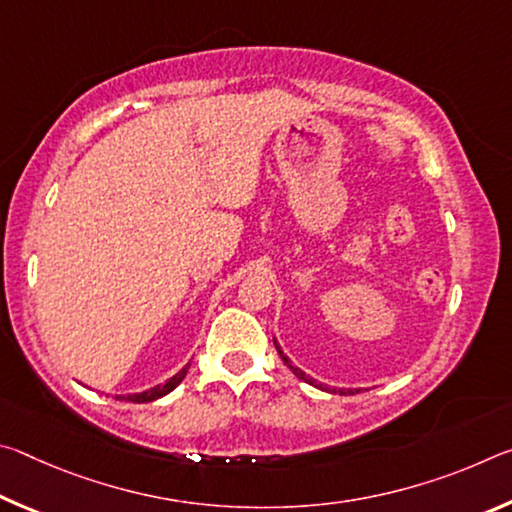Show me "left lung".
Returning a JSON list of instances; mask_svg holds the SVG:
<instances>
[{
	"mask_svg": "<svg viewBox=\"0 0 512 512\" xmlns=\"http://www.w3.org/2000/svg\"><path fill=\"white\" fill-rule=\"evenodd\" d=\"M273 343H275V350H277V354H280V359L284 361V363H287V366L291 368V372H293V375H296L298 379H302V381H307V384H311V386H316V388H320V391H327V393H339V395H354V391H350V388H348V391H345V388H329V386H325V384H318V381L316 379H311L309 375H305V372H302L300 368H296V366H291V361H289V357H287V354H284L282 350H280V345H277V341L273 339ZM359 393V391H357Z\"/></svg>",
	"mask_w": 512,
	"mask_h": 512,
	"instance_id": "left-lung-1",
	"label": "left lung"
}]
</instances>
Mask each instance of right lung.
Wrapping results in <instances>:
<instances>
[{"label": "right lung", "mask_w": 512, "mask_h": 512, "mask_svg": "<svg viewBox=\"0 0 512 512\" xmlns=\"http://www.w3.org/2000/svg\"><path fill=\"white\" fill-rule=\"evenodd\" d=\"M187 370H189V363L187 366L180 370V372H176V375H173L171 379H167L164 381V384H160V386H155V388H149V391H144V393H135V395H124L121 397L119 395V400H126V402H133V404H144V402H153V400H160V397H164L167 393H171L173 388H176L180 381L185 379V375H187Z\"/></svg>", "instance_id": "obj_1"}]
</instances>
